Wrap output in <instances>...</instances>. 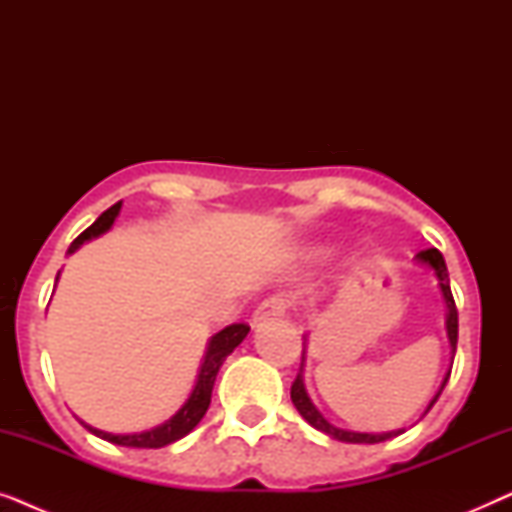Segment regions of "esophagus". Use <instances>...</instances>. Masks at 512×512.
<instances>
[{
	"label": "esophagus",
	"instance_id": "esophagus-1",
	"mask_svg": "<svg viewBox=\"0 0 512 512\" xmlns=\"http://www.w3.org/2000/svg\"><path fill=\"white\" fill-rule=\"evenodd\" d=\"M291 307V298L284 296V293H275V296L265 298L254 314V324H261V321L270 317H282V314Z\"/></svg>",
	"mask_w": 512,
	"mask_h": 512
}]
</instances>
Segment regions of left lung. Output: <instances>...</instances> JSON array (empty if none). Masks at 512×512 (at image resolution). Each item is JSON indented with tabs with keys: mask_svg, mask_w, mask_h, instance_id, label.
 Returning <instances> with one entry per match:
<instances>
[{
	"mask_svg": "<svg viewBox=\"0 0 512 512\" xmlns=\"http://www.w3.org/2000/svg\"><path fill=\"white\" fill-rule=\"evenodd\" d=\"M417 261H422L429 265V268H433V272H436L438 282H440V289H443V296H445V303H447V335H450V345H452V354L457 352V335H459V314H457V305H454V298H452V289H450V275H447V265H445V258L443 254H440L438 249H424L419 251L417 254ZM447 380H450V373L445 375L443 380V387H440V391L445 389ZM440 391L436 396H433V401L429 403V408H426V412H429L433 408V403L438 401ZM291 401L293 405H296V410L303 415V419L307 424H312L314 429L326 433V436H331L335 440H342V443H382V440H389L398 436V433L403 431H389V433H356V431H342L338 429V426H333L328 419L321 415V412L314 408V403L310 401V396H307L305 391V384H303V377H300V370L296 375V380H293L291 384Z\"/></svg>",
	"mask_w": 512,
	"mask_h": 512,
	"instance_id": "left-lung-1",
	"label": "left lung"
}]
</instances>
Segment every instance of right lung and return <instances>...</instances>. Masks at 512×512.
I'll return each instance as SVG.
<instances>
[{
	"instance_id": "obj_1",
	"label": "right lung",
	"mask_w": 512,
	"mask_h": 512,
	"mask_svg": "<svg viewBox=\"0 0 512 512\" xmlns=\"http://www.w3.org/2000/svg\"><path fill=\"white\" fill-rule=\"evenodd\" d=\"M118 209H121V202L111 205L107 212H104L100 219L93 223V226L83 230V233L76 237L72 244H69V254H74V251L79 249L83 242H88L97 235L107 233V230L111 228V223H114V219L118 216ZM247 333H249L247 324H230L223 328V331L216 333L212 340H209L205 361H202V368L198 375V384H195L191 398H188V401L184 403V408H181L172 419H167L165 424H160L151 431L130 433V436H114V433H104L100 429H93V426H88V424H83V426H86L90 433H95L97 438L109 440V443L123 445V447H165V445L174 443V440L184 438L186 433H191L195 426H198L200 419L205 417L209 401H212V389H214L216 375H219V368L223 366V361H226V356L233 352V349L240 345L244 338H247Z\"/></svg>"
}]
</instances>
